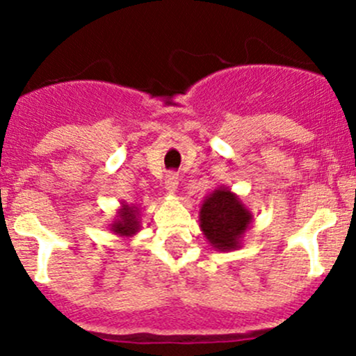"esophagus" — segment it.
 <instances>
[{
  "mask_svg": "<svg viewBox=\"0 0 356 356\" xmlns=\"http://www.w3.org/2000/svg\"><path fill=\"white\" fill-rule=\"evenodd\" d=\"M177 188H179L177 174H168L167 177H165V189H167L170 195H174V193L177 191Z\"/></svg>",
  "mask_w": 356,
  "mask_h": 356,
  "instance_id": "34e87169",
  "label": "esophagus"
}]
</instances>
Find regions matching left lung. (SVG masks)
Listing matches in <instances>:
<instances>
[{"label": "left lung", "instance_id": "left-lung-1", "mask_svg": "<svg viewBox=\"0 0 356 356\" xmlns=\"http://www.w3.org/2000/svg\"><path fill=\"white\" fill-rule=\"evenodd\" d=\"M251 222V211L239 196L225 188L215 189L201 204L200 227L217 251H232L241 246V239Z\"/></svg>", "mask_w": 356, "mask_h": 356}]
</instances>
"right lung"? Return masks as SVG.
I'll return each instance as SVG.
<instances>
[{
  "mask_svg": "<svg viewBox=\"0 0 356 356\" xmlns=\"http://www.w3.org/2000/svg\"><path fill=\"white\" fill-rule=\"evenodd\" d=\"M139 218H138V208L129 207V204L122 203V208L118 210L117 218L111 224V231L118 236H125V238H131L136 232L139 231Z\"/></svg>",
  "mask_w": 356,
  "mask_h": 356,
  "instance_id": "add662e5",
  "label": "right lung"
}]
</instances>
